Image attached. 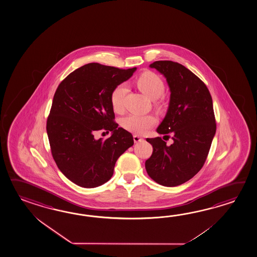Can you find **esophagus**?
Listing matches in <instances>:
<instances>
[{"label":"esophagus","mask_w":257,"mask_h":257,"mask_svg":"<svg viewBox=\"0 0 257 257\" xmlns=\"http://www.w3.org/2000/svg\"><path fill=\"white\" fill-rule=\"evenodd\" d=\"M134 141H135V143H140V142L144 141V139L141 137L136 135V136H134Z\"/></svg>","instance_id":"esophagus-1"}]
</instances>
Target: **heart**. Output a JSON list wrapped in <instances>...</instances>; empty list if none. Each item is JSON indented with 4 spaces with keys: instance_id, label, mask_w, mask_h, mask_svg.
<instances>
[{
    "instance_id": "heart-1",
    "label": "heart",
    "mask_w": 257,
    "mask_h": 257,
    "mask_svg": "<svg viewBox=\"0 0 257 257\" xmlns=\"http://www.w3.org/2000/svg\"><path fill=\"white\" fill-rule=\"evenodd\" d=\"M137 87L150 100H155L157 107H161V101L157 100L165 91V83L163 79L155 72L145 71L138 76ZM126 94V87L123 84L117 85L110 93V104L116 112L123 110V101ZM157 123L156 118L153 115H139L131 114L121 120V126L126 131L136 135H144Z\"/></svg>"
}]
</instances>
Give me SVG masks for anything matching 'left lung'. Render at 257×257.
<instances>
[{"label": "left lung", "instance_id": "1", "mask_svg": "<svg viewBox=\"0 0 257 257\" xmlns=\"http://www.w3.org/2000/svg\"><path fill=\"white\" fill-rule=\"evenodd\" d=\"M150 68L165 76L170 89L168 112L157 132L171 136L173 144L147 138L153 153L146 169L157 183L176 187L193 178L207 159L216 133L212 99L204 82L183 65L160 60Z\"/></svg>", "mask_w": 257, "mask_h": 257}]
</instances>
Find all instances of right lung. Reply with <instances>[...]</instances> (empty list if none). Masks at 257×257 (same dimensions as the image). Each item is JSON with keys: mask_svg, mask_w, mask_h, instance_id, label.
Wrapping results in <instances>:
<instances>
[{"mask_svg": "<svg viewBox=\"0 0 257 257\" xmlns=\"http://www.w3.org/2000/svg\"><path fill=\"white\" fill-rule=\"evenodd\" d=\"M136 70L86 64L58 85L47 118V137L59 170L79 187L96 188L110 180L117 159L134 145L131 133L114 121L110 93ZM100 130L112 136L96 141L94 134Z\"/></svg>", "mask_w": 257, "mask_h": 257, "instance_id": "add662e5", "label": "right lung"}]
</instances>
